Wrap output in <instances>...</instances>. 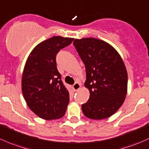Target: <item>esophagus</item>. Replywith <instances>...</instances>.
Listing matches in <instances>:
<instances>
[{"label": "esophagus", "instance_id": "34e87169", "mask_svg": "<svg viewBox=\"0 0 149 149\" xmlns=\"http://www.w3.org/2000/svg\"><path fill=\"white\" fill-rule=\"evenodd\" d=\"M80 88H81V84H80L79 83H78V82H76L73 85V88L74 89L75 91H78Z\"/></svg>", "mask_w": 149, "mask_h": 149}]
</instances>
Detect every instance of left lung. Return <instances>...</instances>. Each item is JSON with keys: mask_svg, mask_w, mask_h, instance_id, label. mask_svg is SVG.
<instances>
[{"mask_svg": "<svg viewBox=\"0 0 149 149\" xmlns=\"http://www.w3.org/2000/svg\"><path fill=\"white\" fill-rule=\"evenodd\" d=\"M73 45L86 72L85 86L90 97L81 109L91 119L101 120L115 113L127 93L126 66L116 50L95 38L75 39Z\"/></svg>", "mask_w": 149, "mask_h": 149, "instance_id": "obj_1", "label": "left lung"}]
</instances>
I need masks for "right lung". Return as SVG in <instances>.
Listing matches in <instances>:
<instances>
[{"instance_id": "right-lung-1", "label": "right lung", "mask_w": 149, "mask_h": 149, "mask_svg": "<svg viewBox=\"0 0 149 149\" xmlns=\"http://www.w3.org/2000/svg\"><path fill=\"white\" fill-rule=\"evenodd\" d=\"M73 38L54 36L37 45L30 54L22 76V92L29 109L46 120L63 117L69 93L56 66V55Z\"/></svg>"}]
</instances>
